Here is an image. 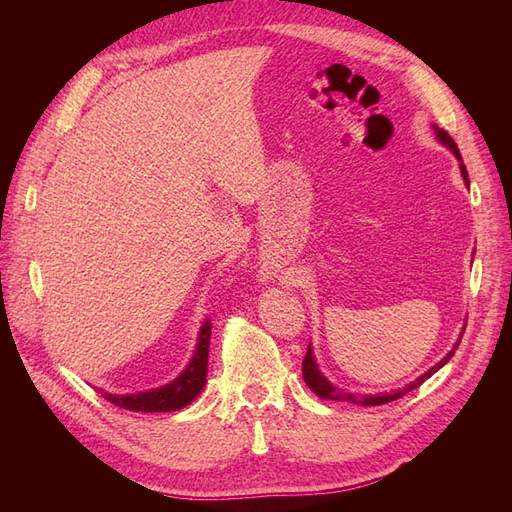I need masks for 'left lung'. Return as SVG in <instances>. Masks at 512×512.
<instances>
[{"label": "left lung", "instance_id": "1", "mask_svg": "<svg viewBox=\"0 0 512 512\" xmlns=\"http://www.w3.org/2000/svg\"><path fill=\"white\" fill-rule=\"evenodd\" d=\"M433 130H436L438 141L455 153V158L461 162V164H459V166H461V177H463V181H466V185H470V181H468V170H466V166H463L461 153H459V149H457L453 138L448 136V132L440 130L438 126H433ZM463 331H466V329H463ZM461 335H463V333H461ZM459 342H461V339H457V344L453 346V350L448 352L440 363L433 365L429 371H425L423 376H418L414 382H410L408 386H404V389L393 391V393H380V395H363V397H359V395H354V393H346V391H342V389H337V386H333L327 378H324V376L320 374V369H318L316 359H314L312 346H307V354H305V359H303V380H305V384L309 386V389H312V391H314L318 397H322V399L346 401V404H361V406H382V404H389V401H395V399H399V397H404V395L410 393L412 389H418V386H421L427 378H431L440 367H444L448 361H451V356L455 354Z\"/></svg>", "mask_w": 512, "mask_h": 512}]
</instances>
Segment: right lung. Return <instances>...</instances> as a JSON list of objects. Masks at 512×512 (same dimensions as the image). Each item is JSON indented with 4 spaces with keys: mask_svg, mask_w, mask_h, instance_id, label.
<instances>
[{
    "mask_svg": "<svg viewBox=\"0 0 512 512\" xmlns=\"http://www.w3.org/2000/svg\"><path fill=\"white\" fill-rule=\"evenodd\" d=\"M211 320L207 318L200 327L198 344L194 350L192 361L188 363L181 374L170 382L160 386V389H151L134 395H113L104 393L102 397L111 401V404L126 408L132 412H175L181 410L198 397L207 382V361H209V342H211Z\"/></svg>",
    "mask_w": 512,
    "mask_h": 512,
    "instance_id": "obj_1",
    "label": "right lung"
}]
</instances>
